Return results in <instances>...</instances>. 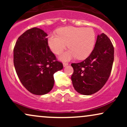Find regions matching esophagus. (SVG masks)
Wrapping results in <instances>:
<instances>
[{
    "instance_id": "esophagus-1",
    "label": "esophagus",
    "mask_w": 127,
    "mask_h": 127,
    "mask_svg": "<svg viewBox=\"0 0 127 127\" xmlns=\"http://www.w3.org/2000/svg\"><path fill=\"white\" fill-rule=\"evenodd\" d=\"M68 65V63H63V66L64 67L67 66V65Z\"/></svg>"
}]
</instances>
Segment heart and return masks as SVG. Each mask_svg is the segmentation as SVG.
Segmentation results:
<instances>
[{
  "mask_svg": "<svg viewBox=\"0 0 127 127\" xmlns=\"http://www.w3.org/2000/svg\"><path fill=\"white\" fill-rule=\"evenodd\" d=\"M57 34H50L48 43L56 54H62L68 43L70 50L61 55L60 59L62 60L67 61L76 57L78 60L85 59L94 49L96 34L91 27H63L58 30Z\"/></svg>",
  "mask_w": 127,
  "mask_h": 127,
  "instance_id": "b5f03b06",
  "label": "heart"
}]
</instances>
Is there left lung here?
<instances>
[{
	"label": "left lung",
	"instance_id": "1",
	"mask_svg": "<svg viewBox=\"0 0 127 127\" xmlns=\"http://www.w3.org/2000/svg\"><path fill=\"white\" fill-rule=\"evenodd\" d=\"M114 60V48L104 33L97 36L90 56L78 63H72L71 76L74 88L83 95H91L101 89L108 80Z\"/></svg>",
	"mask_w": 127,
	"mask_h": 127
}]
</instances>
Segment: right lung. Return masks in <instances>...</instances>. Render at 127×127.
Segmentation results:
<instances>
[{
    "mask_svg": "<svg viewBox=\"0 0 127 127\" xmlns=\"http://www.w3.org/2000/svg\"><path fill=\"white\" fill-rule=\"evenodd\" d=\"M48 34L37 27L27 30L17 40L14 64L25 88L35 95L48 93L54 84V74L63 68L48 43Z\"/></svg>",
    "mask_w": 127,
    "mask_h": 127,
    "instance_id": "add662e5",
    "label": "right lung"
}]
</instances>
